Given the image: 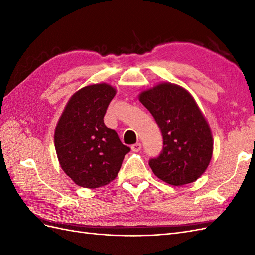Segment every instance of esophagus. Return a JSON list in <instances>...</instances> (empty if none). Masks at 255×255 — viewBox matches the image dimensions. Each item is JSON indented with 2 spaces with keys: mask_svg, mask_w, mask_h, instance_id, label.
<instances>
[{
  "mask_svg": "<svg viewBox=\"0 0 255 255\" xmlns=\"http://www.w3.org/2000/svg\"><path fill=\"white\" fill-rule=\"evenodd\" d=\"M130 149H132L133 152H139L141 149V144L140 143H135L132 146H130Z\"/></svg>",
  "mask_w": 255,
  "mask_h": 255,
  "instance_id": "obj_1",
  "label": "esophagus"
}]
</instances>
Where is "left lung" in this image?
I'll list each match as a JSON object with an SVG mask.
<instances>
[{"label":"left lung","mask_w":255,"mask_h":255,"mask_svg":"<svg viewBox=\"0 0 255 255\" xmlns=\"http://www.w3.org/2000/svg\"><path fill=\"white\" fill-rule=\"evenodd\" d=\"M138 98L163 134V152L149 161L153 173L173 186L197 181L211 163L214 140L194 97L180 85L163 82L142 90Z\"/></svg>","instance_id":"8db88e82"}]
</instances>
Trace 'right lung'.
Wrapping results in <instances>:
<instances>
[{"instance_id":"add662e5","label":"right lung","mask_w":255,"mask_h":255,"mask_svg":"<svg viewBox=\"0 0 255 255\" xmlns=\"http://www.w3.org/2000/svg\"><path fill=\"white\" fill-rule=\"evenodd\" d=\"M117 89L91 84L69 99L58 119L54 144L64 172L81 187L98 188L116 179L129 148L104 125L107 106Z\"/></svg>"}]
</instances>
